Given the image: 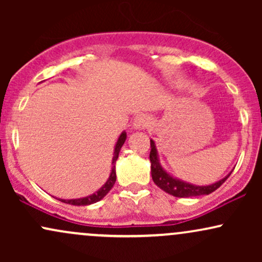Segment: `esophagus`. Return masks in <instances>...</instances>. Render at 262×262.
<instances>
[{
  "label": "esophagus",
  "mask_w": 262,
  "mask_h": 262,
  "mask_svg": "<svg viewBox=\"0 0 262 262\" xmlns=\"http://www.w3.org/2000/svg\"><path fill=\"white\" fill-rule=\"evenodd\" d=\"M151 122H150V118L145 114H140V116L135 117L134 122H133V127L135 129H144L146 127H150Z\"/></svg>",
  "instance_id": "obj_1"
}]
</instances>
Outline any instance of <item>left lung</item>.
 <instances>
[{"mask_svg": "<svg viewBox=\"0 0 262 262\" xmlns=\"http://www.w3.org/2000/svg\"><path fill=\"white\" fill-rule=\"evenodd\" d=\"M150 161H151V177L152 181L158 187H160L162 191H165L166 193L171 194V196L185 198V197H194V196H202V194H209L212 192H214L215 189L221 187L222 185L225 182V180L230 176V173L228 176H225L221 181L213 183L209 186H194L191 183L180 181V180L175 179V177L170 176L161 167L160 162L158 159V151H156L154 141L150 140Z\"/></svg>", "mask_w": 262, "mask_h": 262, "instance_id": "1", "label": "left lung"}]
</instances>
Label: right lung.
<instances>
[{
    "mask_svg": "<svg viewBox=\"0 0 262 262\" xmlns=\"http://www.w3.org/2000/svg\"><path fill=\"white\" fill-rule=\"evenodd\" d=\"M125 139H127V134H125V132H123L121 134V137L118 138V141H117L116 144V148H114V155H113V160H112V172H111L110 175V179L107 180V182L104 183L102 187L98 189L97 192H95V193L91 194V196H87V197H83V198H77V200H60L61 202L64 203H68V204H73V206H89V204H92V203H96L98 202V201H101L102 198H103L108 192L111 191V188L113 187L114 182H116V161L117 159H118V155H119V151H121V148L122 145L124 144Z\"/></svg>",
    "mask_w": 262,
    "mask_h": 262,
    "instance_id": "obj_1",
    "label": "right lung"
}]
</instances>
